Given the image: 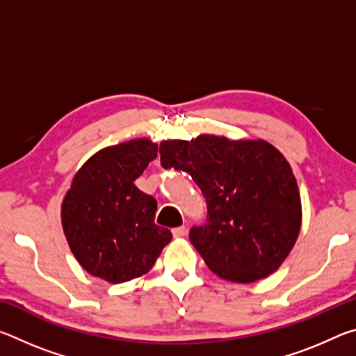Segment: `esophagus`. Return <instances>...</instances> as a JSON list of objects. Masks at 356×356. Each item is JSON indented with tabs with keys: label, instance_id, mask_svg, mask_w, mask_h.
Instances as JSON below:
<instances>
[{
	"label": "esophagus",
	"instance_id": "34e87169",
	"mask_svg": "<svg viewBox=\"0 0 356 356\" xmlns=\"http://www.w3.org/2000/svg\"><path fill=\"white\" fill-rule=\"evenodd\" d=\"M185 234H186V227H185V226H179V227H174V229H172V236L176 237V238L184 237Z\"/></svg>",
	"mask_w": 356,
	"mask_h": 356
}]
</instances>
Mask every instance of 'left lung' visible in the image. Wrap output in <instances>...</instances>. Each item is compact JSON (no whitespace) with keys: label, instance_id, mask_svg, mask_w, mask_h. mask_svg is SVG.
<instances>
[{"label":"left lung","instance_id":"left-lung-1","mask_svg":"<svg viewBox=\"0 0 356 356\" xmlns=\"http://www.w3.org/2000/svg\"><path fill=\"white\" fill-rule=\"evenodd\" d=\"M161 166L188 172L207 202L190 242L215 275L254 282L276 272L293 248L301 201L292 168L262 140L201 135L160 144Z\"/></svg>","mask_w":356,"mask_h":356}]
</instances>
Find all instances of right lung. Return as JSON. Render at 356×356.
I'll list each match as a JSON object with an SVG mask.
<instances>
[{
    "label": "right lung",
    "instance_id": "add662e5",
    "mask_svg": "<svg viewBox=\"0 0 356 356\" xmlns=\"http://www.w3.org/2000/svg\"><path fill=\"white\" fill-rule=\"evenodd\" d=\"M156 156L147 138L94 154L72 180L61 207L65 238L88 273L111 284L147 273L171 242L156 226V201L134 184Z\"/></svg>",
    "mask_w": 356,
    "mask_h": 356
}]
</instances>
